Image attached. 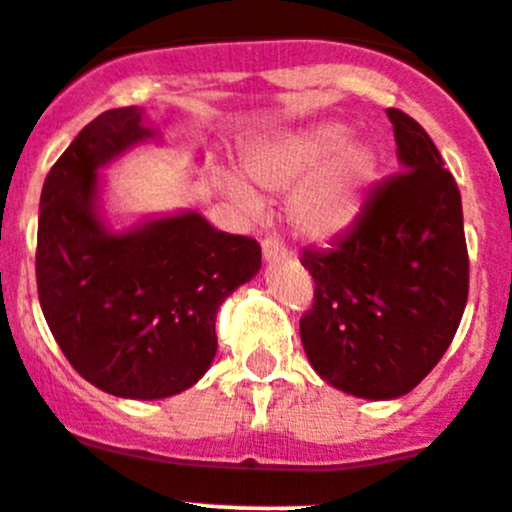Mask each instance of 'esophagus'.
Here are the masks:
<instances>
[{"instance_id":"obj_1","label":"esophagus","mask_w":512,"mask_h":512,"mask_svg":"<svg viewBox=\"0 0 512 512\" xmlns=\"http://www.w3.org/2000/svg\"><path fill=\"white\" fill-rule=\"evenodd\" d=\"M261 249H263V261H266V263H271V261H276V258L286 256V251H283L281 241H278V239H266L261 244Z\"/></svg>"}]
</instances>
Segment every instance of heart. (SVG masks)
<instances>
[{
  "instance_id": "1",
  "label": "heart",
  "mask_w": 512,
  "mask_h": 512,
  "mask_svg": "<svg viewBox=\"0 0 512 512\" xmlns=\"http://www.w3.org/2000/svg\"><path fill=\"white\" fill-rule=\"evenodd\" d=\"M371 146L353 144L343 124H318L261 141L246 156V171L263 191H288V221L306 241H331L356 224L368 189L378 179ZM216 186L244 216L261 214V196L231 171H216Z\"/></svg>"
}]
</instances>
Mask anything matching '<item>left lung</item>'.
Wrapping results in <instances>:
<instances>
[{
	"mask_svg": "<svg viewBox=\"0 0 512 512\" xmlns=\"http://www.w3.org/2000/svg\"><path fill=\"white\" fill-rule=\"evenodd\" d=\"M403 171L371 191L356 224L301 263L316 283L301 318L313 371L368 401L411 393L453 341L468 301L460 191L418 121L386 109Z\"/></svg>",
	"mask_w": 512,
	"mask_h": 512,
	"instance_id": "obj_1",
	"label": "left lung"
}]
</instances>
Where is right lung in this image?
I'll list each match as a JSON object with an SVG mask.
<instances>
[{"label":"right lung","instance_id":"add662e5","mask_svg":"<svg viewBox=\"0 0 512 512\" xmlns=\"http://www.w3.org/2000/svg\"><path fill=\"white\" fill-rule=\"evenodd\" d=\"M141 144L161 134L141 106H124L96 116L59 156L39 199L37 286L79 376L116 398L159 401L209 371L216 311L256 276L261 246L194 209L114 224L101 169Z\"/></svg>","mask_w":512,"mask_h":512}]
</instances>
